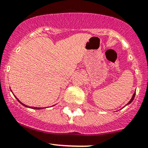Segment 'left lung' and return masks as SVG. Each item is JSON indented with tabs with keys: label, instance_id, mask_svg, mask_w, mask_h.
Listing matches in <instances>:
<instances>
[{
	"label": "left lung",
	"instance_id": "obj_1",
	"mask_svg": "<svg viewBox=\"0 0 148 148\" xmlns=\"http://www.w3.org/2000/svg\"><path fill=\"white\" fill-rule=\"evenodd\" d=\"M135 95H136V92H134V93H133V96H132V98H131V100H130V101H128V104H126V105H128V104H131V103L132 102V101H133V99H134V97H135ZM126 105H125V106H126Z\"/></svg>",
	"mask_w": 148,
	"mask_h": 148
}]
</instances>
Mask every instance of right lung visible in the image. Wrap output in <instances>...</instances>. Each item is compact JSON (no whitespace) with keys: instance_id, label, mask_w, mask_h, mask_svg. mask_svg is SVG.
<instances>
[{"instance_id":"add662e5","label":"right lung","mask_w":148,"mask_h":148,"mask_svg":"<svg viewBox=\"0 0 148 148\" xmlns=\"http://www.w3.org/2000/svg\"><path fill=\"white\" fill-rule=\"evenodd\" d=\"M11 92H12V90H11ZM14 96H15V95H14ZM15 98H16V99H17V101H19V102H20V104H22V105H23L24 106H25V107H27V108H30V109H46V108H47V107H33V106H27V105H25V104H23V103H22L21 102V101H20V100H19L18 99H17V98L16 97H15ZM53 106H54V105H53Z\"/></svg>"}]
</instances>
